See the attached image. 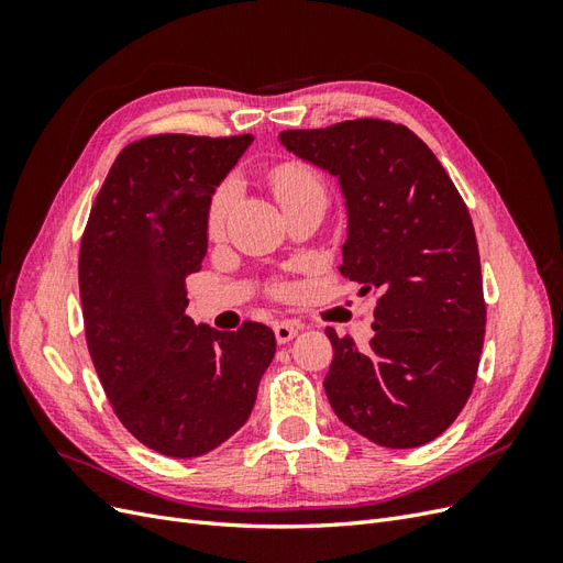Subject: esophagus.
<instances>
[{
  "mask_svg": "<svg viewBox=\"0 0 563 563\" xmlns=\"http://www.w3.org/2000/svg\"><path fill=\"white\" fill-rule=\"evenodd\" d=\"M298 331H300V323H296V321H277L275 323V335H277L279 345L291 343V340L298 335Z\"/></svg>",
  "mask_w": 563,
  "mask_h": 563,
  "instance_id": "34e87169",
  "label": "esophagus"
}]
</instances>
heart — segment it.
Listing matches in <instances>:
<instances>
[{"label":"heart","mask_w":563,"mask_h":563,"mask_svg":"<svg viewBox=\"0 0 563 563\" xmlns=\"http://www.w3.org/2000/svg\"><path fill=\"white\" fill-rule=\"evenodd\" d=\"M269 185H272V190H275V197L279 199L282 207H288L291 201L308 199V197L327 199V190H323V180L319 178V174L312 166L300 164V162L277 164L269 172ZM232 201H234V185L232 183L220 185L216 195L211 197L209 213H207V232L211 240L223 234L228 213L232 209Z\"/></svg>","instance_id":"b5f03b06"}]
</instances>
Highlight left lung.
I'll use <instances>...</instances> for the list:
<instances>
[{
    "label": "left lung",
    "mask_w": 563,
    "mask_h": 563,
    "mask_svg": "<svg viewBox=\"0 0 563 563\" xmlns=\"http://www.w3.org/2000/svg\"><path fill=\"white\" fill-rule=\"evenodd\" d=\"M279 141L338 176L350 218L340 272L378 296L368 350L327 329L331 408L373 444H428L463 411L484 347L482 261L465 201L404 124L350 119L288 129Z\"/></svg>",
    "instance_id": "left-lung-1"
}]
</instances>
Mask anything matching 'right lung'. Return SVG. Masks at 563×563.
Masks as SVG:
<instances>
[{
	"label": "right lung",
	"instance_id": "obj_1",
	"mask_svg": "<svg viewBox=\"0 0 563 563\" xmlns=\"http://www.w3.org/2000/svg\"><path fill=\"white\" fill-rule=\"evenodd\" d=\"M253 135L159 133L119 152L79 246L84 333L124 428L147 449L197 457L249 420L277 350L258 321L216 331L185 314L207 255L216 185Z\"/></svg>",
	"mask_w": 563,
	"mask_h": 563
}]
</instances>
